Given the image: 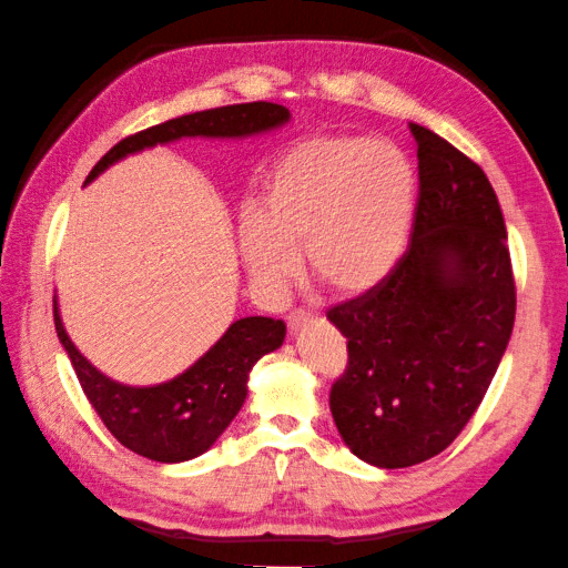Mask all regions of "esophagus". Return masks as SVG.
Listing matches in <instances>:
<instances>
[{"label": "esophagus", "mask_w": 568, "mask_h": 568, "mask_svg": "<svg viewBox=\"0 0 568 568\" xmlns=\"http://www.w3.org/2000/svg\"><path fill=\"white\" fill-rule=\"evenodd\" d=\"M310 320V312H304V310H292L290 314H286V327H290L292 332H296L302 327V324Z\"/></svg>", "instance_id": "esophagus-1"}]
</instances>
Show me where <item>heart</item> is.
<instances>
[{
  "label": "heart",
  "instance_id": "b5f03b06",
  "mask_svg": "<svg viewBox=\"0 0 568 568\" xmlns=\"http://www.w3.org/2000/svg\"><path fill=\"white\" fill-rule=\"evenodd\" d=\"M417 173L403 148L367 135H317L274 163L262 211L246 209L239 246L254 284L282 300L300 274L339 296L367 294L393 274L407 246Z\"/></svg>",
  "mask_w": 568,
  "mask_h": 568
}]
</instances>
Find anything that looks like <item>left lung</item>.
Listing matches in <instances>:
<instances>
[{
	"instance_id": "1",
	"label": "left lung",
	"mask_w": 568,
	"mask_h": 568,
	"mask_svg": "<svg viewBox=\"0 0 568 568\" xmlns=\"http://www.w3.org/2000/svg\"><path fill=\"white\" fill-rule=\"evenodd\" d=\"M410 130L420 175L410 246L383 284L327 312L347 337L332 417L349 450L377 468L415 466L458 438L516 320L494 185L445 138Z\"/></svg>"
}]
</instances>
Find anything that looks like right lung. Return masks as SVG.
Returning a JSON list of instances; mask_svg holds the SVG:
<instances>
[{"label":"right lung","instance_id":"1","mask_svg":"<svg viewBox=\"0 0 568 568\" xmlns=\"http://www.w3.org/2000/svg\"><path fill=\"white\" fill-rule=\"evenodd\" d=\"M290 120V110L276 102H241L201 110V113L165 120L128 135L100 158L88 181L128 153L155 143L179 141L183 135L241 138L276 128ZM54 329L80 379V387L95 407L102 425L128 450L158 463H181L206 453L226 430L246 399L251 367L282 347L286 324L272 317H246L231 324L226 334L171 383L155 387H128L113 383L74 349L54 306Z\"/></svg>","mask_w":568,"mask_h":568}]
</instances>
